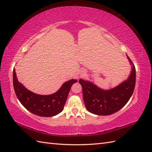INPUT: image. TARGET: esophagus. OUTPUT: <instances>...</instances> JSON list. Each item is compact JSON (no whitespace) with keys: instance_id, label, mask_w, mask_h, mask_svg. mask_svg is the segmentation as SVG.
I'll use <instances>...</instances> for the list:
<instances>
[{"instance_id":"esophagus-1","label":"esophagus","mask_w":152,"mask_h":152,"mask_svg":"<svg viewBox=\"0 0 152 152\" xmlns=\"http://www.w3.org/2000/svg\"><path fill=\"white\" fill-rule=\"evenodd\" d=\"M85 76V73L84 72H82L80 74V77H83V76Z\"/></svg>"}]
</instances>
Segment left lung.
<instances>
[{
  "label": "left lung",
  "mask_w": 152,
  "mask_h": 152,
  "mask_svg": "<svg viewBox=\"0 0 152 152\" xmlns=\"http://www.w3.org/2000/svg\"><path fill=\"white\" fill-rule=\"evenodd\" d=\"M127 57L132 66L130 75L114 88L102 89L91 82L80 79L83 101L89 112L99 115H111L121 109L130 99L136 82V70L129 57Z\"/></svg>",
  "instance_id": "obj_1"
}]
</instances>
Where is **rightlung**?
Returning a JSON list of instances; mask_svg holds the SVG:
<instances>
[{
    "label": "right lung",
    "instance_id": "obj_1",
    "mask_svg": "<svg viewBox=\"0 0 152 152\" xmlns=\"http://www.w3.org/2000/svg\"><path fill=\"white\" fill-rule=\"evenodd\" d=\"M76 82L77 80L72 79L53 94L38 95L25 88L18 80L15 69L13 70V84L19 102L27 110L41 117H52L62 112L71 87Z\"/></svg>",
    "mask_w": 152,
    "mask_h": 152
}]
</instances>
